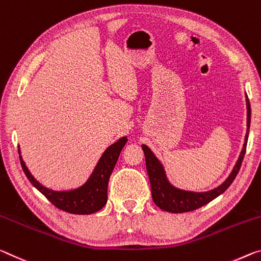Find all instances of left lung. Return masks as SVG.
Returning a JSON list of instances; mask_svg holds the SVG:
<instances>
[{
    "label": "left lung",
    "instance_id": "left-lung-1",
    "mask_svg": "<svg viewBox=\"0 0 261 261\" xmlns=\"http://www.w3.org/2000/svg\"><path fill=\"white\" fill-rule=\"evenodd\" d=\"M247 103V134L245 137V144H244L243 151L241 153V156L236 164L232 173L230 176L223 182L220 187L215 188L210 192L205 193H194V192H186V190L177 189L168 182L165 175L164 168L159 163V160L155 158L152 151L146 145H143V151L145 154V161H146V169L148 179H150L151 184V190H152V198L153 202L159 206L160 209L165 210V212L169 213H187L192 212L203 206L204 204L209 203L214 198H216L222 193L229 188V186L233 182L234 177L237 176L239 169H241L244 155L246 152V143L247 137H249V130L251 124V106L250 101L246 100Z\"/></svg>",
    "mask_w": 261,
    "mask_h": 261
}]
</instances>
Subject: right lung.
Wrapping results in <instances>:
<instances>
[{
	"instance_id": "obj_1",
	"label": "right lung",
	"mask_w": 261,
	"mask_h": 261,
	"mask_svg": "<svg viewBox=\"0 0 261 261\" xmlns=\"http://www.w3.org/2000/svg\"><path fill=\"white\" fill-rule=\"evenodd\" d=\"M127 142L126 137H123L113 145L107 148L103 153L97 166L95 167L89 180L82 187L69 190V192H55L41 186L34 176L30 174L25 164L19 155L20 165L25 173L29 181L43 194V195L57 206L69 214L89 215L101 210L107 203L108 198V182L111 172L115 167L122 148ZM19 152V151H18Z\"/></svg>"
}]
</instances>
